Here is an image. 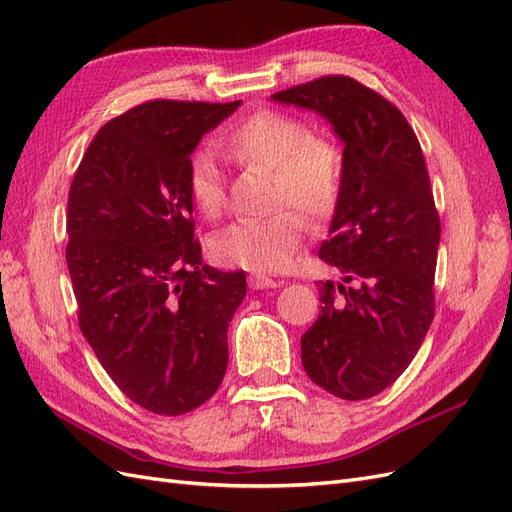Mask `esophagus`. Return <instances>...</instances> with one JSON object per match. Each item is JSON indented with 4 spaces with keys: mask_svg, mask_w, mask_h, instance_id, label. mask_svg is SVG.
I'll use <instances>...</instances> for the list:
<instances>
[{
    "mask_svg": "<svg viewBox=\"0 0 512 512\" xmlns=\"http://www.w3.org/2000/svg\"><path fill=\"white\" fill-rule=\"evenodd\" d=\"M247 284H250L252 290H265V288H277V286H280V282L273 280V277H269L265 273H252L250 277H247Z\"/></svg>",
    "mask_w": 512,
    "mask_h": 512,
    "instance_id": "34e87169",
    "label": "esophagus"
}]
</instances>
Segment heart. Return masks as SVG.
Instances as JSON below:
<instances>
[{"mask_svg": "<svg viewBox=\"0 0 512 512\" xmlns=\"http://www.w3.org/2000/svg\"><path fill=\"white\" fill-rule=\"evenodd\" d=\"M220 145L230 160L271 168V205L267 218L241 220L215 237L213 258L226 267L254 273L284 271L305 235V218L329 220L344 194V156L331 138L312 134L299 117L262 108L235 123ZM188 194L200 215L220 218L226 207L224 175L209 151L188 162ZM294 204L297 210L290 208Z\"/></svg>", "mask_w": 512, "mask_h": 512, "instance_id": "obj_1", "label": "heart"}]
</instances>
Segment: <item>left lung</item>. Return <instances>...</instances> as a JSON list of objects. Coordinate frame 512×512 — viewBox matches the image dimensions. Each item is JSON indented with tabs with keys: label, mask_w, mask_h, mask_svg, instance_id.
Returning <instances> with one entry per match:
<instances>
[{
	"label": "left lung",
	"mask_w": 512,
	"mask_h": 512,
	"mask_svg": "<svg viewBox=\"0 0 512 512\" xmlns=\"http://www.w3.org/2000/svg\"><path fill=\"white\" fill-rule=\"evenodd\" d=\"M273 100L312 108L344 141V194L320 258L349 286L320 282L303 367L339 399L374 397L404 374L436 314L440 215L421 145L395 104L344 74Z\"/></svg>",
	"instance_id": "left-lung-1"
}]
</instances>
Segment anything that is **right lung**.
<instances>
[{
	"instance_id": "add662e5",
	"label": "right lung",
	"mask_w": 512,
	"mask_h": 512,
	"mask_svg": "<svg viewBox=\"0 0 512 512\" xmlns=\"http://www.w3.org/2000/svg\"><path fill=\"white\" fill-rule=\"evenodd\" d=\"M237 102L149 100L100 128L68 194L79 327L134 404L185 414L218 391L245 273L203 265L188 162Z\"/></svg>"
}]
</instances>
